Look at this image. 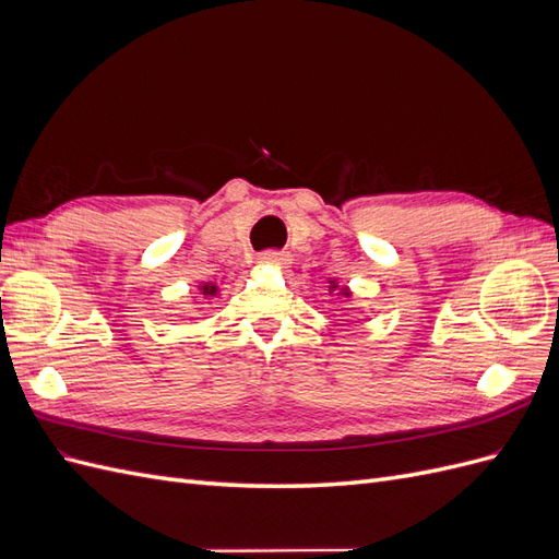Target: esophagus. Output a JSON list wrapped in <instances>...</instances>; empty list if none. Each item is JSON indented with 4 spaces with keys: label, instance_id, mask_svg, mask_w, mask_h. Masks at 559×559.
Returning a JSON list of instances; mask_svg holds the SVG:
<instances>
[{
    "label": "esophagus",
    "instance_id": "esophagus-1",
    "mask_svg": "<svg viewBox=\"0 0 559 559\" xmlns=\"http://www.w3.org/2000/svg\"><path fill=\"white\" fill-rule=\"evenodd\" d=\"M261 261H263V263H286V253H284V251L270 249V251H263V253H261Z\"/></svg>",
    "mask_w": 559,
    "mask_h": 559
}]
</instances>
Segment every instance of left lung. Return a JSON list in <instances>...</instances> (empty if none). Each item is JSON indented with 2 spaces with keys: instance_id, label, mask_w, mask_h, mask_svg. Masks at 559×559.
<instances>
[{
  "instance_id": "8db88e82",
  "label": "left lung",
  "mask_w": 559,
  "mask_h": 559,
  "mask_svg": "<svg viewBox=\"0 0 559 559\" xmlns=\"http://www.w3.org/2000/svg\"><path fill=\"white\" fill-rule=\"evenodd\" d=\"M331 284H333V282H331ZM331 289H335V284H333V286H331Z\"/></svg>"
}]
</instances>
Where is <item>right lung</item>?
Segmentation results:
<instances>
[{
    "mask_svg": "<svg viewBox=\"0 0 559 559\" xmlns=\"http://www.w3.org/2000/svg\"><path fill=\"white\" fill-rule=\"evenodd\" d=\"M202 294H216V286H202Z\"/></svg>",
    "mask_w": 559,
    "mask_h": 559,
    "instance_id": "obj_1",
    "label": "right lung"
}]
</instances>
